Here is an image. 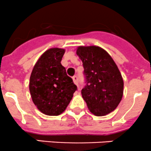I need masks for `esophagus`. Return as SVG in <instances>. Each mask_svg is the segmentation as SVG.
<instances>
[{
	"mask_svg": "<svg viewBox=\"0 0 151 151\" xmlns=\"http://www.w3.org/2000/svg\"><path fill=\"white\" fill-rule=\"evenodd\" d=\"M73 82L76 83V85H77L78 87L79 88V85H78V76H73Z\"/></svg>",
	"mask_w": 151,
	"mask_h": 151,
	"instance_id": "obj_1",
	"label": "esophagus"
}]
</instances>
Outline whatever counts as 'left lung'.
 <instances>
[{
    "instance_id": "8db88e82",
    "label": "left lung",
    "mask_w": 151,
    "mask_h": 151,
    "mask_svg": "<svg viewBox=\"0 0 151 151\" xmlns=\"http://www.w3.org/2000/svg\"><path fill=\"white\" fill-rule=\"evenodd\" d=\"M76 53L83 62L85 85L81 95L96 116L114 111L121 101L123 80L118 68L106 50L98 46H81Z\"/></svg>"
}]
</instances>
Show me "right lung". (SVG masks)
<instances>
[{
	"label": "right lung",
	"mask_w": 151,
	"mask_h": 151,
	"mask_svg": "<svg viewBox=\"0 0 151 151\" xmlns=\"http://www.w3.org/2000/svg\"><path fill=\"white\" fill-rule=\"evenodd\" d=\"M65 50L50 48L41 56L31 72L29 90L34 104L43 114L57 116L70 102L77 86L61 64Z\"/></svg>",
	"instance_id": "add662e5"
}]
</instances>
